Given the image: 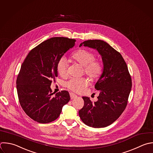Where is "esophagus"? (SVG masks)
<instances>
[{"label": "esophagus", "instance_id": "obj_1", "mask_svg": "<svg viewBox=\"0 0 153 153\" xmlns=\"http://www.w3.org/2000/svg\"><path fill=\"white\" fill-rule=\"evenodd\" d=\"M70 97H71V99H74L76 98L77 97V96L73 93H70Z\"/></svg>", "mask_w": 153, "mask_h": 153}]
</instances>
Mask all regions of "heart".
Wrapping results in <instances>:
<instances>
[{
    "label": "heart",
    "instance_id": "1",
    "mask_svg": "<svg viewBox=\"0 0 153 153\" xmlns=\"http://www.w3.org/2000/svg\"><path fill=\"white\" fill-rule=\"evenodd\" d=\"M71 58L84 67L85 74L92 80H97L100 78L103 72L102 63L96 60L95 54L85 48H82L74 52ZM58 74L63 78L68 75V62L65 58L59 59L56 65ZM88 85V81L84 78H71L67 81L65 85L69 90L76 93L81 92Z\"/></svg>",
    "mask_w": 153,
    "mask_h": 153
}]
</instances>
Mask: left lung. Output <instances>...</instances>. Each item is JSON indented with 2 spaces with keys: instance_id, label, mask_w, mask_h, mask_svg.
<instances>
[{
  "instance_id": "1",
  "label": "left lung",
  "mask_w": 153,
  "mask_h": 153,
  "mask_svg": "<svg viewBox=\"0 0 153 153\" xmlns=\"http://www.w3.org/2000/svg\"><path fill=\"white\" fill-rule=\"evenodd\" d=\"M82 45L96 50L102 57L103 72L95 84L99 91L97 101L92 102L84 96L83 108L79 111L82 122L90 127H106L124 111L131 88V79L127 66L120 53L102 40H88Z\"/></svg>"
}]
</instances>
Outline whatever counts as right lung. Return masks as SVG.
<instances>
[{
  "label": "right lung",
  "mask_w": 153,
  "mask_h": 153,
  "mask_svg": "<svg viewBox=\"0 0 153 153\" xmlns=\"http://www.w3.org/2000/svg\"><path fill=\"white\" fill-rule=\"evenodd\" d=\"M75 41L64 37L48 39L32 49L22 63L16 82L18 97L25 113L34 121H54L70 100L68 91L55 94L50 86L51 79L58 75L57 63Z\"/></svg>",
  "instance_id": "right-lung-1"
}]
</instances>
